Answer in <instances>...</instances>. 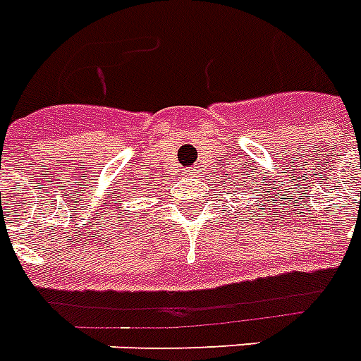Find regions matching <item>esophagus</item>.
<instances>
[{
  "label": "esophagus",
  "instance_id": "obj_1",
  "mask_svg": "<svg viewBox=\"0 0 361 361\" xmlns=\"http://www.w3.org/2000/svg\"><path fill=\"white\" fill-rule=\"evenodd\" d=\"M184 175H186V177H192L194 173H192V171H186V173H184Z\"/></svg>",
  "mask_w": 361,
  "mask_h": 361
}]
</instances>
